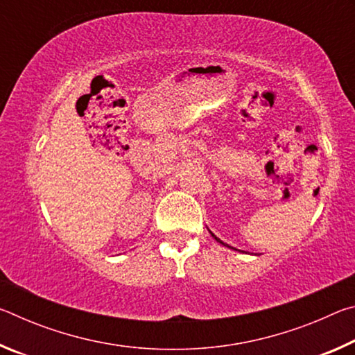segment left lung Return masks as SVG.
Segmentation results:
<instances>
[{"label": "left lung", "mask_w": 355, "mask_h": 355, "mask_svg": "<svg viewBox=\"0 0 355 355\" xmlns=\"http://www.w3.org/2000/svg\"><path fill=\"white\" fill-rule=\"evenodd\" d=\"M209 233H211V232H209ZM211 236H213V238L216 239V241H218V243H220L222 245H227V248H230V245H228V244H225L224 241H220V239H219L218 236H216V235H214V233H211ZM230 249H233V248H230ZM235 250H238V249H235Z\"/></svg>", "instance_id": "8db88e82"}]
</instances>
